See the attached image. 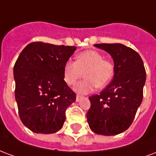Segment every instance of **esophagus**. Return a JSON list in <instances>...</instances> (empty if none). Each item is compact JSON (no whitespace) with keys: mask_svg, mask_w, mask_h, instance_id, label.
Masks as SVG:
<instances>
[{"mask_svg":"<svg viewBox=\"0 0 156 156\" xmlns=\"http://www.w3.org/2000/svg\"><path fill=\"white\" fill-rule=\"evenodd\" d=\"M83 98V97L82 95H78H78H77V96H76V101L79 102Z\"/></svg>","mask_w":156,"mask_h":156,"instance_id":"1","label":"esophagus"}]
</instances>
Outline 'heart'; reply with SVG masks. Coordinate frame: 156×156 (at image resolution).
<instances>
[{
	"label": "heart",
	"mask_w": 156,
	"mask_h": 156,
	"mask_svg": "<svg viewBox=\"0 0 156 156\" xmlns=\"http://www.w3.org/2000/svg\"><path fill=\"white\" fill-rule=\"evenodd\" d=\"M84 73V80L74 86L80 94H88L96 87H105L115 75V65L98 51L87 50L76 56V61H67L63 66V79L67 84L73 85Z\"/></svg>",
	"instance_id": "b5f03b06"
}]
</instances>
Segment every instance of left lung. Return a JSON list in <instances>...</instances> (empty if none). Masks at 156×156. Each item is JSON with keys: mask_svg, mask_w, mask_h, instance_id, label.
Listing matches in <instances>:
<instances>
[{"mask_svg": "<svg viewBox=\"0 0 156 156\" xmlns=\"http://www.w3.org/2000/svg\"><path fill=\"white\" fill-rule=\"evenodd\" d=\"M109 54L115 62L113 80L99 94L89 97L87 113L89 127L102 135L124 132L133 123L143 99L146 73L140 56L120 43L94 44Z\"/></svg>", "mask_w": 156, "mask_h": 156, "instance_id": "left-lung-1", "label": "left lung"}]
</instances>
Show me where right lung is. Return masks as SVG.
I'll use <instances>...</instances> for the list:
<instances>
[{"mask_svg":"<svg viewBox=\"0 0 156 156\" xmlns=\"http://www.w3.org/2000/svg\"><path fill=\"white\" fill-rule=\"evenodd\" d=\"M75 50L35 41L19 55L13 68L15 98L21 120L32 132L53 134L62 127L65 111L76 100L63 79V66Z\"/></svg>","mask_w":156,"mask_h":156,"instance_id":"right-lung-1","label":"right lung"}]
</instances>
